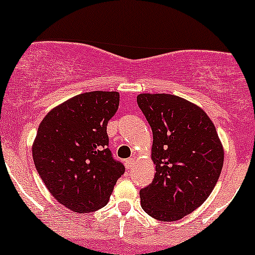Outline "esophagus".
<instances>
[{"label":"esophagus","mask_w":255,"mask_h":255,"mask_svg":"<svg viewBox=\"0 0 255 255\" xmlns=\"http://www.w3.org/2000/svg\"><path fill=\"white\" fill-rule=\"evenodd\" d=\"M133 165H134V159L129 158L126 160V166H127V169H130Z\"/></svg>","instance_id":"1"}]
</instances>
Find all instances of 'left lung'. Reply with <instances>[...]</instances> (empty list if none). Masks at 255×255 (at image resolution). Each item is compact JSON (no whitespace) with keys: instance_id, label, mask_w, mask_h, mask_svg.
Returning a JSON list of instances; mask_svg holds the SVG:
<instances>
[{"instance_id":"obj_1","label":"left lung","mask_w":255,"mask_h":255,"mask_svg":"<svg viewBox=\"0 0 255 255\" xmlns=\"http://www.w3.org/2000/svg\"><path fill=\"white\" fill-rule=\"evenodd\" d=\"M137 102L153 132L156 170L151 184L140 190V205L155 220H181L201 206L217 184L223 145L197 105L169 94H139Z\"/></svg>"}]
</instances>
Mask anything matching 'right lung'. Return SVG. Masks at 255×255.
<instances>
[{
    "mask_svg": "<svg viewBox=\"0 0 255 255\" xmlns=\"http://www.w3.org/2000/svg\"><path fill=\"white\" fill-rule=\"evenodd\" d=\"M120 94L76 95L47 113L32 145L35 169L56 201L76 213L106 206L125 166L107 148Z\"/></svg>",
    "mask_w": 255,
    "mask_h": 255,
    "instance_id": "1",
    "label": "right lung"
}]
</instances>
